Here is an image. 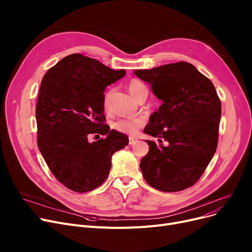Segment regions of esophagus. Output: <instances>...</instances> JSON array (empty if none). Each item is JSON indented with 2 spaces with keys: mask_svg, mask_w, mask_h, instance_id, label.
Returning <instances> with one entry per match:
<instances>
[{
  "mask_svg": "<svg viewBox=\"0 0 252 252\" xmlns=\"http://www.w3.org/2000/svg\"><path fill=\"white\" fill-rule=\"evenodd\" d=\"M136 141H137V139L134 138V137H129L128 138V144L129 145H134L136 143Z\"/></svg>",
  "mask_w": 252,
  "mask_h": 252,
  "instance_id": "obj_1",
  "label": "esophagus"
}]
</instances>
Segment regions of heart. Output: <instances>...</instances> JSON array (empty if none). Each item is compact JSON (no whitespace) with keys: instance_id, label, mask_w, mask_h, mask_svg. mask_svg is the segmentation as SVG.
<instances>
[{"instance_id":"heart-1","label":"heart","mask_w":252,"mask_h":252,"mask_svg":"<svg viewBox=\"0 0 252 252\" xmlns=\"http://www.w3.org/2000/svg\"><path fill=\"white\" fill-rule=\"evenodd\" d=\"M146 89L143 83H141L138 79H131V81L127 85V90L129 94L133 96L135 99L140 94L141 91ZM104 107H107V96L104 99ZM143 122L139 118H129V119H118V121L114 122L112 124V126L117 131H121V133L127 134V135H134L137 133V130L142 126Z\"/></svg>"}]
</instances>
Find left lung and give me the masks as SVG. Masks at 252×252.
I'll list each match as a JSON object with an SVG mask.
<instances>
[{
	"label": "left lung",
	"instance_id": "8db88e82",
	"mask_svg": "<svg viewBox=\"0 0 252 252\" xmlns=\"http://www.w3.org/2000/svg\"><path fill=\"white\" fill-rule=\"evenodd\" d=\"M135 74L151 85L163 103L144 133L166 145L146 141L140 163L144 179L163 192L187 189L200 179L219 141L221 104L214 84L188 62L165 64Z\"/></svg>",
	"mask_w": 252,
	"mask_h": 252
}]
</instances>
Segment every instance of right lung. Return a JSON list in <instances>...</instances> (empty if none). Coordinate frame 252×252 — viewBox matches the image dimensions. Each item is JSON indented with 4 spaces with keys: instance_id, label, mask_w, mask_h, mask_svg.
<instances>
[{
    "instance_id": "add662e5",
    "label": "right lung",
    "mask_w": 252,
    "mask_h": 252,
    "mask_svg": "<svg viewBox=\"0 0 252 252\" xmlns=\"http://www.w3.org/2000/svg\"><path fill=\"white\" fill-rule=\"evenodd\" d=\"M126 74L82 54L64 57L44 75L35 108L37 146L51 173L84 193L107 179L114 152L128 138L105 124L104 92ZM91 134L103 135L90 143Z\"/></svg>"
}]
</instances>
